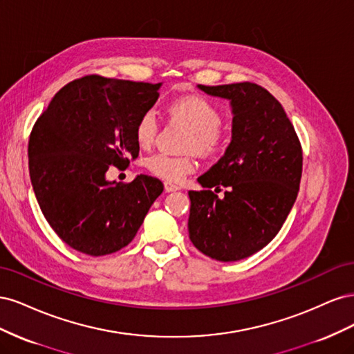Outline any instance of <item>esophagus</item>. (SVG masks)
<instances>
[{"instance_id": "34e87169", "label": "esophagus", "mask_w": 354, "mask_h": 354, "mask_svg": "<svg viewBox=\"0 0 354 354\" xmlns=\"http://www.w3.org/2000/svg\"><path fill=\"white\" fill-rule=\"evenodd\" d=\"M164 187H165V190H167V192H176V190H180V186H177V185H174V183H171V181H165V183H164Z\"/></svg>"}]
</instances>
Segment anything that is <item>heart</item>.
<instances>
[{
  "label": "heart",
  "mask_w": 354,
  "mask_h": 354,
  "mask_svg": "<svg viewBox=\"0 0 354 354\" xmlns=\"http://www.w3.org/2000/svg\"><path fill=\"white\" fill-rule=\"evenodd\" d=\"M168 116L176 122L189 127L186 149H195L201 153H211L220 146L223 133V116L220 109L212 102L201 95L180 97L168 104ZM159 122L155 111H146L140 115L136 124V140L138 146L149 147L156 138ZM147 168L152 173L167 181H180L186 174L196 168V160L190 153L169 155L158 152L146 160Z\"/></svg>",
  "instance_id": "b5f03b06"
}]
</instances>
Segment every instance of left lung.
I'll return each instance as SVG.
<instances>
[{"label":"left lung","instance_id":"left-lung-1","mask_svg":"<svg viewBox=\"0 0 354 354\" xmlns=\"http://www.w3.org/2000/svg\"><path fill=\"white\" fill-rule=\"evenodd\" d=\"M199 88L230 100L233 128L226 152L198 178L203 189L189 192V238L214 260L239 261L281 230L298 195L303 149L282 104L261 85Z\"/></svg>","mask_w":354,"mask_h":354}]
</instances>
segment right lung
Wrapping results in <instances>:
<instances>
[{
	"label": "right lung",
	"mask_w": 354,
	"mask_h": 354,
	"mask_svg": "<svg viewBox=\"0 0 354 354\" xmlns=\"http://www.w3.org/2000/svg\"><path fill=\"white\" fill-rule=\"evenodd\" d=\"M159 84L85 75L56 93L32 127L29 176L39 208L57 236L93 257L122 250L162 194V181L140 174L106 180L138 156L136 124L159 97Z\"/></svg>",
	"instance_id": "1"
}]
</instances>
